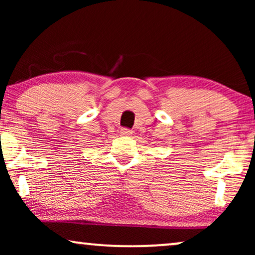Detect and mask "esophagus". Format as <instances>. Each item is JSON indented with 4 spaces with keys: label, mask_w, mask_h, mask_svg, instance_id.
Returning a JSON list of instances; mask_svg holds the SVG:
<instances>
[{
    "label": "esophagus",
    "mask_w": 255,
    "mask_h": 255,
    "mask_svg": "<svg viewBox=\"0 0 255 255\" xmlns=\"http://www.w3.org/2000/svg\"><path fill=\"white\" fill-rule=\"evenodd\" d=\"M121 133L123 135H130V134H132V131L128 130V128H122Z\"/></svg>",
    "instance_id": "obj_1"
}]
</instances>
